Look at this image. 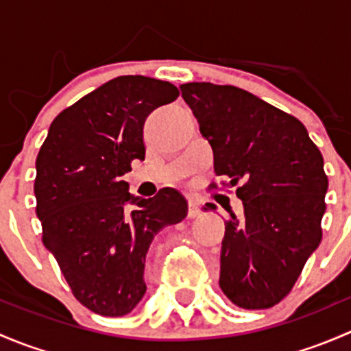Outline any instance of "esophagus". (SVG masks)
Wrapping results in <instances>:
<instances>
[{"label": "esophagus", "instance_id": "34e87169", "mask_svg": "<svg viewBox=\"0 0 351 351\" xmlns=\"http://www.w3.org/2000/svg\"><path fill=\"white\" fill-rule=\"evenodd\" d=\"M200 207H198L197 200H189V217H198L200 215Z\"/></svg>", "mask_w": 351, "mask_h": 351}]
</instances>
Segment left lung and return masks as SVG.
Masks as SVG:
<instances>
[{
  "label": "left lung",
  "instance_id": "8db88e82",
  "mask_svg": "<svg viewBox=\"0 0 351 351\" xmlns=\"http://www.w3.org/2000/svg\"><path fill=\"white\" fill-rule=\"evenodd\" d=\"M180 90L214 151L215 175L241 185L244 215L229 212L219 285L243 309H268L290 292L321 243L323 154L300 120L250 91L214 83Z\"/></svg>",
  "mask_w": 351,
  "mask_h": 351
}]
</instances>
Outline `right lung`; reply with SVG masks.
I'll return each instance as SVG.
<instances>
[{"mask_svg": "<svg viewBox=\"0 0 351 351\" xmlns=\"http://www.w3.org/2000/svg\"><path fill=\"white\" fill-rule=\"evenodd\" d=\"M178 95L168 81L113 77L62 110L38 151L34 192L42 241L74 297L101 316H125L141 302L151 241L186 217V200L175 189L143 198L122 180L134 159L146 158L149 113Z\"/></svg>", "mask_w": 351, "mask_h": 351, "instance_id": "1", "label": "right lung"}]
</instances>
